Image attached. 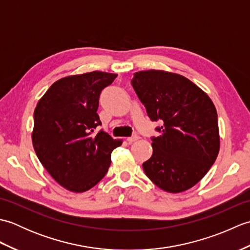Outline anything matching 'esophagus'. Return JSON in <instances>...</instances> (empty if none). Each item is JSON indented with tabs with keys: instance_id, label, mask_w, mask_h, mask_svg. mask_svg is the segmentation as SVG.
<instances>
[{
	"instance_id": "obj_1",
	"label": "esophagus",
	"mask_w": 250,
	"mask_h": 250,
	"mask_svg": "<svg viewBox=\"0 0 250 250\" xmlns=\"http://www.w3.org/2000/svg\"><path fill=\"white\" fill-rule=\"evenodd\" d=\"M139 139H140V137L137 136V135H133V136H131V137H128V139H126V141H128L129 144H132V143L137 141Z\"/></svg>"
}]
</instances>
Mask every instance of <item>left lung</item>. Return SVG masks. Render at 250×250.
<instances>
[{"instance_id": "8db88e82", "label": "left lung", "mask_w": 250, "mask_h": 250, "mask_svg": "<svg viewBox=\"0 0 250 250\" xmlns=\"http://www.w3.org/2000/svg\"><path fill=\"white\" fill-rule=\"evenodd\" d=\"M137 97L161 135L152 137V156L143 163L151 182L169 193L192 188L213 166L220 148L213 101L188 78L171 72L134 73Z\"/></svg>"}]
</instances>
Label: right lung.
<instances>
[{"label": "right lung", "mask_w": 250, "mask_h": 250, "mask_svg": "<svg viewBox=\"0 0 250 250\" xmlns=\"http://www.w3.org/2000/svg\"><path fill=\"white\" fill-rule=\"evenodd\" d=\"M117 74L90 72L57 81L37 103L32 143L41 163L56 182L72 192L94 187L110 166L122 140L101 130L97 114L101 91Z\"/></svg>", "instance_id": "add662e5"}]
</instances>
